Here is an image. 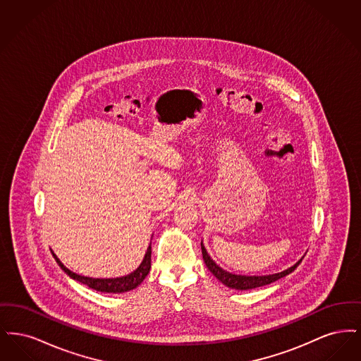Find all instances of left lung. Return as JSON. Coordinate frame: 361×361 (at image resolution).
I'll return each mask as SVG.
<instances>
[{"label": "left lung", "instance_id": "1", "mask_svg": "<svg viewBox=\"0 0 361 361\" xmlns=\"http://www.w3.org/2000/svg\"><path fill=\"white\" fill-rule=\"evenodd\" d=\"M202 253H203V259H204L207 268L209 269V272L215 276L221 283H224L226 287L233 288V290H238V291L253 290V288H257V287H262V286L274 283V281L284 277V276L290 275L291 272H293L299 267V264L302 262V259L305 257L303 256L296 264H293L292 267H290L286 271H283V272H277V274H272V275L247 276L235 275V274L224 271V268H221L212 258L209 257V255L207 253L203 240H202Z\"/></svg>", "mask_w": 361, "mask_h": 361}]
</instances>
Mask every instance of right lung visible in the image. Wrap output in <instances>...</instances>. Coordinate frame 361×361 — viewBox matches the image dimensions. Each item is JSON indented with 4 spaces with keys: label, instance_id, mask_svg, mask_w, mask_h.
Wrapping results in <instances>:
<instances>
[{
    "label": "right lung",
    "instance_id": "add662e5",
    "mask_svg": "<svg viewBox=\"0 0 361 361\" xmlns=\"http://www.w3.org/2000/svg\"><path fill=\"white\" fill-rule=\"evenodd\" d=\"M51 253L54 258H55V261L58 262V265L61 267V269L69 277H71L73 280H77V281L85 284L92 290L109 292V293H121V292L131 291V290L137 288V286L145 280V277L149 275L150 268H152V243L149 245L147 252L142 259L140 265L137 267L134 272H131L130 275L121 276V277H111V279H96V277H89V276L77 275L75 272H73V271H70L69 268H66L52 250Z\"/></svg>",
    "mask_w": 361,
    "mask_h": 361
}]
</instances>
